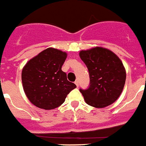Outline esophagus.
<instances>
[{"instance_id":"34e87169","label":"esophagus","mask_w":146,"mask_h":146,"mask_svg":"<svg viewBox=\"0 0 146 146\" xmlns=\"http://www.w3.org/2000/svg\"><path fill=\"white\" fill-rule=\"evenodd\" d=\"M74 84H76V86L77 87H78V85H79V81L78 80H75V81H74Z\"/></svg>"}]
</instances>
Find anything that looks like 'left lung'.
Returning <instances> with one entry per match:
<instances>
[{
	"label": "left lung",
	"instance_id": "obj_1",
	"mask_svg": "<svg viewBox=\"0 0 146 146\" xmlns=\"http://www.w3.org/2000/svg\"><path fill=\"white\" fill-rule=\"evenodd\" d=\"M89 71L90 84L80 89L87 104L105 108L118 99L126 80V70L117 55L108 49L96 46L79 53Z\"/></svg>",
	"mask_w": 146,
	"mask_h": 146
}]
</instances>
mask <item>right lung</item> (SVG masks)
Listing matches in <instances>:
<instances>
[{"label":"right lung","instance_id":"add662e5","mask_svg":"<svg viewBox=\"0 0 146 146\" xmlns=\"http://www.w3.org/2000/svg\"><path fill=\"white\" fill-rule=\"evenodd\" d=\"M67 58L66 52L49 48L28 61L22 71L23 90L35 106L50 110L61 106L66 96L76 87L67 80L62 66Z\"/></svg>","mask_w":146,"mask_h":146}]
</instances>
